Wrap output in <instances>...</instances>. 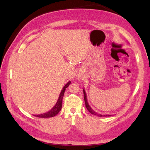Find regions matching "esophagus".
I'll list each match as a JSON object with an SVG mask.
<instances>
[{
	"instance_id": "34e87169",
	"label": "esophagus",
	"mask_w": 150,
	"mask_h": 150,
	"mask_svg": "<svg viewBox=\"0 0 150 150\" xmlns=\"http://www.w3.org/2000/svg\"><path fill=\"white\" fill-rule=\"evenodd\" d=\"M79 79H80V78H79Z\"/></svg>"
}]
</instances>
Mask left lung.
<instances>
[{
	"label": "left lung",
	"instance_id": "left-lung-1",
	"mask_svg": "<svg viewBox=\"0 0 150 150\" xmlns=\"http://www.w3.org/2000/svg\"><path fill=\"white\" fill-rule=\"evenodd\" d=\"M83 93H84V102H85V104H86V107L87 108V110L89 111V112L91 113V114L94 115H96L99 117H106V116H111V115H101V114H99V113H98L96 111H94L93 109L91 108L89 106V104L88 102V99H87V96H86V93L84 89H83Z\"/></svg>",
	"mask_w": 150,
	"mask_h": 150
}]
</instances>
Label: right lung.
Returning a JSON list of instances; mask_svg holds the SVG:
<instances>
[{
  "label": "right lung",
  "mask_w": 150,
  "mask_h": 150,
  "mask_svg": "<svg viewBox=\"0 0 150 150\" xmlns=\"http://www.w3.org/2000/svg\"><path fill=\"white\" fill-rule=\"evenodd\" d=\"M71 84V81H69L64 87H63L62 89L61 90V92L59 94V98L57 99V101L56 103L55 106H54L51 110L49 111L43 113V114H40V115H34V116L38 117H51L54 116H56L57 115L59 112L62 108V98L63 96H64V92L66 89Z\"/></svg>",
  "instance_id": "1"
}]
</instances>
